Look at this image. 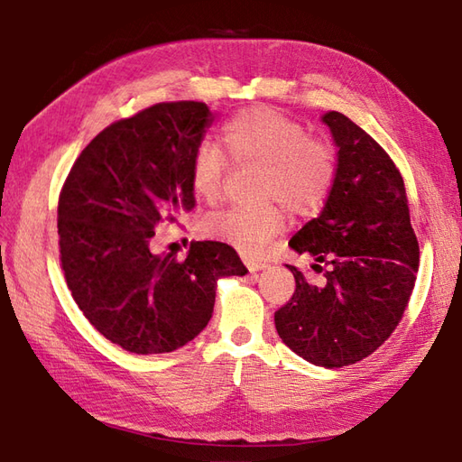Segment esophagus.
<instances>
[{"instance_id":"esophagus-1","label":"esophagus","mask_w":462,"mask_h":462,"mask_svg":"<svg viewBox=\"0 0 462 462\" xmlns=\"http://www.w3.org/2000/svg\"><path fill=\"white\" fill-rule=\"evenodd\" d=\"M245 265H248V270H250L252 273L262 272V270H265V267H267L265 262H257V260H245Z\"/></svg>"}]
</instances>
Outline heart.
I'll return each mask as SVG.
<instances>
[{"label":"heart","mask_w":462,"mask_h":462,"mask_svg":"<svg viewBox=\"0 0 462 462\" xmlns=\"http://www.w3.org/2000/svg\"><path fill=\"white\" fill-rule=\"evenodd\" d=\"M220 142L236 163L265 167L263 197L280 199L297 214H313L325 205L337 180V155L305 127L267 106L234 114L220 127ZM226 155L214 143H200L190 157L189 179L195 195L214 200L220 195ZM283 228V214L275 205L214 212L202 232L232 242L245 254H260Z\"/></svg>","instance_id":"b5f03b06"}]
</instances>
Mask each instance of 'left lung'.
<instances>
[{
  "mask_svg": "<svg viewBox=\"0 0 462 462\" xmlns=\"http://www.w3.org/2000/svg\"><path fill=\"white\" fill-rule=\"evenodd\" d=\"M338 147L337 180L323 212L289 245L313 255L323 282L295 265V293L275 310L285 345L310 364L342 368L380 348L400 325L420 267L400 169L345 114L327 112Z\"/></svg>",
  "mask_w": 462,
  "mask_h": 462,
  "instance_id": "1",
  "label": "left lung"
}]
</instances>
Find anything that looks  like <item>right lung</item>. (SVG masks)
<instances>
[{
	"mask_svg": "<svg viewBox=\"0 0 462 462\" xmlns=\"http://www.w3.org/2000/svg\"><path fill=\"white\" fill-rule=\"evenodd\" d=\"M205 102H161L106 127L82 149L59 197L64 280L84 317L135 354L173 352L208 325L217 282L245 275L228 244L155 255L159 224L195 208L189 167L212 124Z\"/></svg>",
	"mask_w": 462,
	"mask_h": 462,
	"instance_id": "add662e5",
	"label": "right lung"
}]
</instances>
